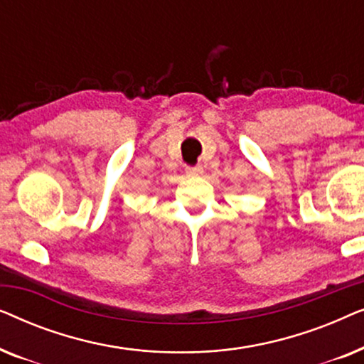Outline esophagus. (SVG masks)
Returning <instances> with one entry per match:
<instances>
[{
	"instance_id": "obj_1",
	"label": "esophagus",
	"mask_w": 364,
	"mask_h": 364,
	"mask_svg": "<svg viewBox=\"0 0 364 364\" xmlns=\"http://www.w3.org/2000/svg\"><path fill=\"white\" fill-rule=\"evenodd\" d=\"M186 173H187V176H198V173H202V166L187 167L186 168Z\"/></svg>"
}]
</instances>
